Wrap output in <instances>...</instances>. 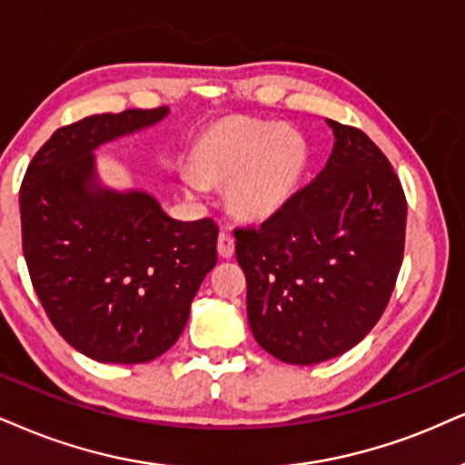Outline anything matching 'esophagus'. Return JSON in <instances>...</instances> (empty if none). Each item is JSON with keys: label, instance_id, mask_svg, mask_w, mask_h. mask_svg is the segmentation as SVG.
<instances>
[{"label": "esophagus", "instance_id": "esophagus-1", "mask_svg": "<svg viewBox=\"0 0 465 465\" xmlns=\"http://www.w3.org/2000/svg\"><path fill=\"white\" fill-rule=\"evenodd\" d=\"M217 252H220L222 259H231L234 254V239L228 231H222L220 237H217Z\"/></svg>", "mask_w": 465, "mask_h": 465}]
</instances>
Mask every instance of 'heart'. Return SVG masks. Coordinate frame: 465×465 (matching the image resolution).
<instances>
[{"mask_svg":"<svg viewBox=\"0 0 465 465\" xmlns=\"http://www.w3.org/2000/svg\"><path fill=\"white\" fill-rule=\"evenodd\" d=\"M306 142L291 127L252 118H226L200 137L193 151L203 181H232L231 200L245 215H265L295 192L306 165ZM189 185L198 187L196 179Z\"/></svg>","mask_w":465,"mask_h":465,"instance_id":"b5f03b06","label":"heart"}]
</instances>
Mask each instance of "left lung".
Segmentation results:
<instances>
[{"label":"left lung","mask_w":465,"mask_h":465,"mask_svg":"<svg viewBox=\"0 0 465 465\" xmlns=\"http://www.w3.org/2000/svg\"><path fill=\"white\" fill-rule=\"evenodd\" d=\"M328 165L273 215L237 226L256 342L289 364L358 345L386 311L405 250L408 200L364 131L328 120Z\"/></svg>","instance_id":"8db88e82"}]
</instances>
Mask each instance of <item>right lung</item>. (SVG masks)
I'll use <instances>...</instances> for the list:
<instances>
[{
  "label": "right lung",
  "mask_w": 465,
  "mask_h": 465,
  "mask_svg": "<svg viewBox=\"0 0 465 465\" xmlns=\"http://www.w3.org/2000/svg\"><path fill=\"white\" fill-rule=\"evenodd\" d=\"M168 110L94 114L60 127L23 176L21 239L32 286L68 345L142 364L179 341L217 262V222L172 220L144 192L96 187L93 151Z\"/></svg>",
  "instance_id": "1"
}]
</instances>
